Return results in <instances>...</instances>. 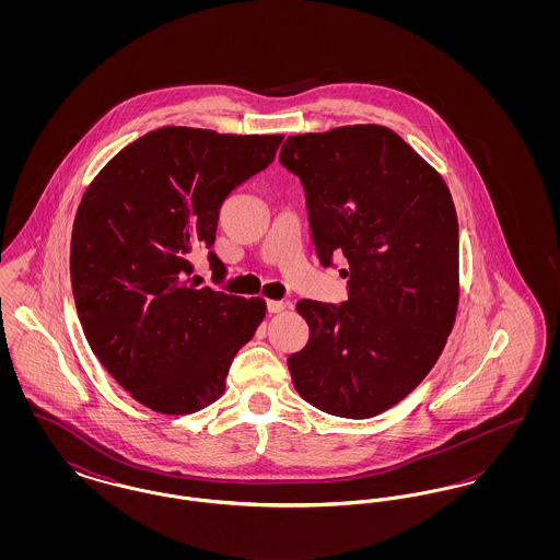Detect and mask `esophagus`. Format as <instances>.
<instances>
[{
  "mask_svg": "<svg viewBox=\"0 0 560 560\" xmlns=\"http://www.w3.org/2000/svg\"><path fill=\"white\" fill-rule=\"evenodd\" d=\"M268 313H283L288 308H292V302H283V300H268Z\"/></svg>",
  "mask_w": 560,
  "mask_h": 560,
  "instance_id": "1",
  "label": "esophagus"
}]
</instances>
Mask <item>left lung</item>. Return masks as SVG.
Listing matches in <instances>:
<instances>
[{"label":"left lung","instance_id":"left-lung-1","mask_svg":"<svg viewBox=\"0 0 560 560\" xmlns=\"http://www.w3.org/2000/svg\"><path fill=\"white\" fill-rule=\"evenodd\" d=\"M279 161L304 185L320 265L348 262L347 302L295 304L311 336L288 359L293 386L325 413L373 418L427 377L452 334V192L399 133L375 124L290 136Z\"/></svg>","mask_w":560,"mask_h":560}]
</instances>
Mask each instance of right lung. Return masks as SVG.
Masks as SVG:
<instances>
[{"mask_svg":"<svg viewBox=\"0 0 560 560\" xmlns=\"http://www.w3.org/2000/svg\"><path fill=\"white\" fill-rule=\"evenodd\" d=\"M281 140L165 126L121 149L81 197L71 283L83 334L115 382L158 413L220 399L233 357L265 319L262 298L195 290L187 277L190 256L213 245L222 201ZM210 265L222 279L213 252Z\"/></svg>","mask_w":560,"mask_h":560,"instance_id":"obj_1","label":"right lung"}]
</instances>
